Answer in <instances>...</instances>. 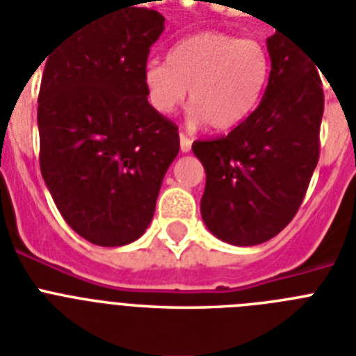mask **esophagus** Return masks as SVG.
<instances>
[{
    "mask_svg": "<svg viewBox=\"0 0 356 356\" xmlns=\"http://www.w3.org/2000/svg\"><path fill=\"white\" fill-rule=\"evenodd\" d=\"M191 145H193V139L181 132L180 134V149H181V152H189V150H191Z\"/></svg>",
    "mask_w": 356,
    "mask_h": 356,
    "instance_id": "34e87169",
    "label": "esophagus"
}]
</instances>
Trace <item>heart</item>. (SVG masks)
<instances>
[{
	"label": "heart",
	"mask_w": 356,
	"mask_h": 356,
	"mask_svg": "<svg viewBox=\"0 0 356 356\" xmlns=\"http://www.w3.org/2000/svg\"><path fill=\"white\" fill-rule=\"evenodd\" d=\"M268 75V53L257 40L202 31L176 42L167 62L145 65L143 86L150 106L163 115L175 112L189 90L193 121L227 130L257 108Z\"/></svg>",
	"instance_id": "obj_1"
}]
</instances>
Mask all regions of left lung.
Instances as JSON below:
<instances>
[{"instance_id": "left-lung-1", "label": "left lung", "mask_w": 356, "mask_h": 356, "mask_svg": "<svg viewBox=\"0 0 356 356\" xmlns=\"http://www.w3.org/2000/svg\"><path fill=\"white\" fill-rule=\"evenodd\" d=\"M266 45L272 70L259 106L227 136L193 143L206 169L202 218L215 237L237 246L266 243L291 222L320 158L316 64L280 31Z\"/></svg>"}]
</instances>
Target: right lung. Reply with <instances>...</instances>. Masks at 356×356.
I'll list each match as a JSON object with an SVG mask.
<instances>
[{
	"label": "right lung",
	"mask_w": 356,
	"mask_h": 356,
	"mask_svg": "<svg viewBox=\"0 0 356 356\" xmlns=\"http://www.w3.org/2000/svg\"><path fill=\"white\" fill-rule=\"evenodd\" d=\"M163 22L132 5L101 13L44 58L40 170L65 222L99 246L143 235L180 150L178 127L150 106L143 86Z\"/></svg>",
	"instance_id": "obj_1"
}]
</instances>
